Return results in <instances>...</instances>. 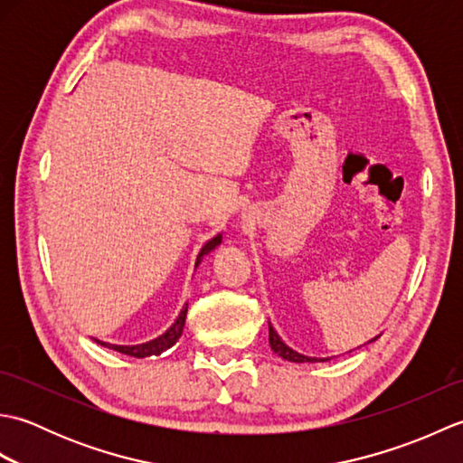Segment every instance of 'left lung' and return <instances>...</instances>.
Returning <instances> with one entry per match:
<instances>
[{
	"label": "left lung",
	"instance_id": "left-lung-1",
	"mask_svg": "<svg viewBox=\"0 0 463 463\" xmlns=\"http://www.w3.org/2000/svg\"><path fill=\"white\" fill-rule=\"evenodd\" d=\"M378 338V336H376ZM376 338H372V340H368L366 344H370V342H373ZM269 342H270V348L274 350V354H279L280 358H284V360H288V362H297V364H302V362H310V364H314V362H328L330 358H314V356H304V354H300V352H297V350H292L287 342H284L280 336H279V332L274 330V326L270 324V320H269Z\"/></svg>",
	"mask_w": 463,
	"mask_h": 463
}]
</instances>
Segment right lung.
Here are the masks:
<instances>
[{"mask_svg":"<svg viewBox=\"0 0 463 463\" xmlns=\"http://www.w3.org/2000/svg\"><path fill=\"white\" fill-rule=\"evenodd\" d=\"M222 242V232L216 234V237H213L211 241H206L203 244L201 252L196 254V260H194V270L199 264L203 262V259L206 257V254L213 252L219 244ZM186 308H189V302H184L183 310L179 312V317H176V320L171 324L169 328H166L161 336H156L149 342H143V344H111V342H103V340H97L93 338L97 344H101V346L105 348H111L115 352H121V354H127V356H133V358H146V356H159V354H163L165 350H169L171 346H175L176 340L181 338L183 334V328H184V318H186Z\"/></svg>","mask_w":463,"mask_h":463,"instance_id":"right-lung-1","label":"right lung"}]
</instances>
